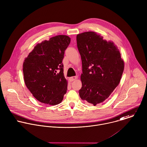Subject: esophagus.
I'll return each instance as SVG.
<instances>
[{"label": "esophagus", "instance_id": "1", "mask_svg": "<svg viewBox=\"0 0 147 147\" xmlns=\"http://www.w3.org/2000/svg\"><path fill=\"white\" fill-rule=\"evenodd\" d=\"M77 79V76H73V77H71L70 78V81H74V80H76Z\"/></svg>", "mask_w": 147, "mask_h": 147}]
</instances>
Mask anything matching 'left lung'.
I'll return each mask as SVG.
<instances>
[{
	"label": "left lung",
	"mask_w": 147,
	"mask_h": 147,
	"mask_svg": "<svg viewBox=\"0 0 147 147\" xmlns=\"http://www.w3.org/2000/svg\"><path fill=\"white\" fill-rule=\"evenodd\" d=\"M77 44L82 66L80 96L96 106L107 99L119 84L124 62L115 43L95 32L78 34Z\"/></svg>",
	"instance_id": "8db88e82"
}]
</instances>
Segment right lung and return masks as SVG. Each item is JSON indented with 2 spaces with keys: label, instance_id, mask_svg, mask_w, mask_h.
Here are the masks:
<instances>
[{
  "label": "right lung",
  "instance_id": "1",
  "mask_svg": "<svg viewBox=\"0 0 147 147\" xmlns=\"http://www.w3.org/2000/svg\"><path fill=\"white\" fill-rule=\"evenodd\" d=\"M70 38L59 35L37 44L25 58V84L39 102L55 105L62 102L67 89L62 63Z\"/></svg>",
  "mask_w": 147,
  "mask_h": 147
}]
</instances>
